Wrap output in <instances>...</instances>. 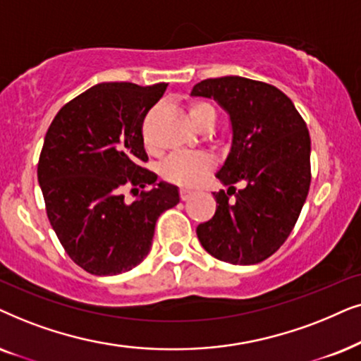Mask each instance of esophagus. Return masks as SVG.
<instances>
[{
    "mask_svg": "<svg viewBox=\"0 0 361 361\" xmlns=\"http://www.w3.org/2000/svg\"><path fill=\"white\" fill-rule=\"evenodd\" d=\"M191 195H193V191H191V190H186V188L180 190V196H181V200H183V201H188L191 198Z\"/></svg>",
    "mask_w": 361,
    "mask_h": 361,
    "instance_id": "esophagus-1",
    "label": "esophagus"
}]
</instances>
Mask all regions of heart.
I'll return each mask as SVG.
<instances>
[{
    "label": "heart",
    "instance_id": "1",
    "mask_svg": "<svg viewBox=\"0 0 361 361\" xmlns=\"http://www.w3.org/2000/svg\"><path fill=\"white\" fill-rule=\"evenodd\" d=\"M190 117L196 127L201 120L208 117L216 120V112L211 104L204 102V100H196L190 105ZM211 166H213V161L204 153L178 152L163 161V165L160 166V175L166 181H171V183L195 186L203 180V176L211 170Z\"/></svg>",
    "mask_w": 361,
    "mask_h": 361
}]
</instances>
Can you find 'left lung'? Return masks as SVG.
<instances>
[{"instance_id": "1", "label": "left lung", "mask_w": 361, "mask_h": 361, "mask_svg": "<svg viewBox=\"0 0 361 361\" xmlns=\"http://www.w3.org/2000/svg\"><path fill=\"white\" fill-rule=\"evenodd\" d=\"M191 95L214 99L229 115L233 132L216 173L229 188L213 193L216 213L196 228L201 246L229 264L262 262L289 238L309 193L307 125L284 92L246 77L201 80ZM238 180L245 188L236 192L232 185Z\"/></svg>"}]
</instances>
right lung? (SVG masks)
I'll return each mask as SVG.
<instances>
[{
	"mask_svg": "<svg viewBox=\"0 0 361 361\" xmlns=\"http://www.w3.org/2000/svg\"><path fill=\"white\" fill-rule=\"evenodd\" d=\"M165 82H102L66 104L44 137L37 181L62 247L94 276H117L150 252L158 216L180 203L175 185L157 181L142 123ZM142 188L135 202L123 188Z\"/></svg>",
	"mask_w": 361,
	"mask_h": 361,
	"instance_id": "obj_1",
	"label": "right lung"
}]
</instances>
